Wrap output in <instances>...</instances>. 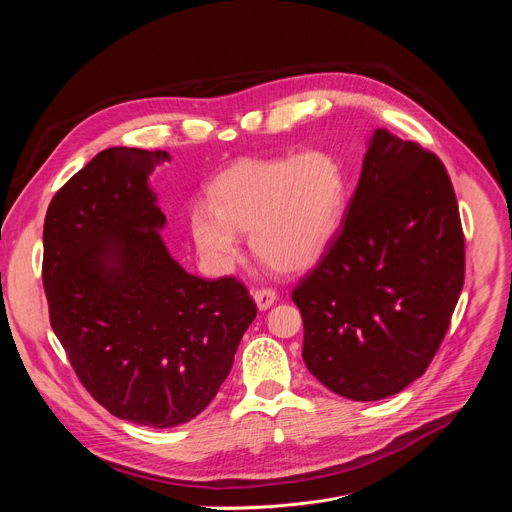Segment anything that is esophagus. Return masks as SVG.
<instances>
[{"label": "esophagus", "mask_w": 512, "mask_h": 512, "mask_svg": "<svg viewBox=\"0 0 512 512\" xmlns=\"http://www.w3.org/2000/svg\"><path fill=\"white\" fill-rule=\"evenodd\" d=\"M253 300H255L259 310H267L277 300V294H275V289H271V287H259V289H253Z\"/></svg>", "instance_id": "obj_1"}]
</instances>
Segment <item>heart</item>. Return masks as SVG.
Segmentation results:
<instances>
[{"label": "heart", "mask_w": 512, "mask_h": 512, "mask_svg": "<svg viewBox=\"0 0 512 512\" xmlns=\"http://www.w3.org/2000/svg\"><path fill=\"white\" fill-rule=\"evenodd\" d=\"M208 202L190 208L188 229L212 271L239 261V233H249L261 263L298 273L326 253L344 221L348 172L330 150L249 158L210 184Z\"/></svg>", "instance_id": "1"}]
</instances>
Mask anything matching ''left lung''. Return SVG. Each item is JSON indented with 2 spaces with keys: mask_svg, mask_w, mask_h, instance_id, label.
Returning <instances> with one entry per match:
<instances>
[{
  "mask_svg": "<svg viewBox=\"0 0 512 512\" xmlns=\"http://www.w3.org/2000/svg\"><path fill=\"white\" fill-rule=\"evenodd\" d=\"M464 265L446 166L415 141L377 129L344 223L291 291L308 371L352 401L403 391L448 332Z\"/></svg>",
  "mask_w": 512,
  "mask_h": 512,
  "instance_id": "left-lung-1",
  "label": "left lung"
}]
</instances>
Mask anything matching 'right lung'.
<instances>
[{"label":"right lung","mask_w":512,"mask_h":512,"mask_svg":"<svg viewBox=\"0 0 512 512\" xmlns=\"http://www.w3.org/2000/svg\"><path fill=\"white\" fill-rule=\"evenodd\" d=\"M168 160L97 154L54 194L42 261L50 326L83 387L111 415L158 429L214 399L257 316L243 281L202 279L170 257L148 186Z\"/></svg>","instance_id":"obj_1"}]
</instances>
